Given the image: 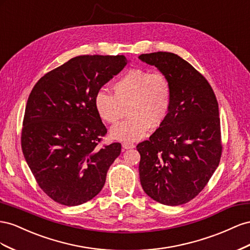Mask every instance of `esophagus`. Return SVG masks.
<instances>
[{
	"mask_svg": "<svg viewBox=\"0 0 250 250\" xmlns=\"http://www.w3.org/2000/svg\"><path fill=\"white\" fill-rule=\"evenodd\" d=\"M123 147L125 148V149H129V148H133L135 147V145L133 144V142H130V141H125L123 144Z\"/></svg>",
	"mask_w": 250,
	"mask_h": 250,
	"instance_id": "obj_1",
	"label": "esophagus"
}]
</instances>
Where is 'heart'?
Here are the masks:
<instances>
[{"instance_id":"obj_1","label":"heart","mask_w":250,"mask_h":250,"mask_svg":"<svg viewBox=\"0 0 250 250\" xmlns=\"http://www.w3.org/2000/svg\"><path fill=\"white\" fill-rule=\"evenodd\" d=\"M114 95L99 90L94 97L95 109L103 120L114 125L125 116L130 117L113 126L111 136L118 140H138L166 120L172 104V84L159 71L132 69L113 84Z\"/></svg>"}]
</instances>
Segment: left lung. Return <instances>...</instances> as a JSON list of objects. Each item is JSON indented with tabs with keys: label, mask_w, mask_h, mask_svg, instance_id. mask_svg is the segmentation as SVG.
I'll return each mask as SVG.
<instances>
[{
	"label": "left lung",
	"mask_w": 250,
	"mask_h": 250,
	"mask_svg": "<svg viewBox=\"0 0 250 250\" xmlns=\"http://www.w3.org/2000/svg\"><path fill=\"white\" fill-rule=\"evenodd\" d=\"M139 60L165 73L172 84L166 120L137 145L141 187L157 202L181 205L198 196L220 163L217 98L205 77L177 54L154 52Z\"/></svg>",
	"instance_id": "8db88e82"
}]
</instances>
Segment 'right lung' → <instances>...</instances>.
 Returning a JSON list of instances; mask_svg holds the SVG:
<instances>
[{"label": "right lung", "mask_w": 250, "mask_h": 250, "mask_svg": "<svg viewBox=\"0 0 250 250\" xmlns=\"http://www.w3.org/2000/svg\"><path fill=\"white\" fill-rule=\"evenodd\" d=\"M125 55H81L45 74L28 97L22 151L39 187L62 205L93 199L121 152L101 146L106 127L94 97L126 65Z\"/></svg>", "instance_id": "obj_1"}]
</instances>
